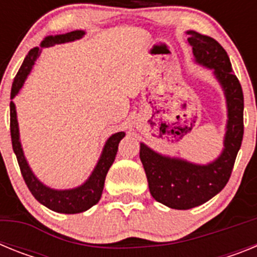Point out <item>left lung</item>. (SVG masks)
I'll list each match as a JSON object with an SVG mask.
<instances>
[{
  "mask_svg": "<svg viewBox=\"0 0 257 257\" xmlns=\"http://www.w3.org/2000/svg\"><path fill=\"white\" fill-rule=\"evenodd\" d=\"M187 33L196 61L213 70L224 90L228 123L224 149L216 160L207 165H196L180 158L162 156L143 143L140 144V160L152 197L175 210H189L203 205L224 189L243 139V92L237 76L233 73L228 54L212 37L194 31Z\"/></svg>",
  "mask_w": 257,
  "mask_h": 257,
  "instance_id": "left-lung-1",
  "label": "left lung"
}]
</instances>
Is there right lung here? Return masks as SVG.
<instances>
[{"mask_svg":"<svg viewBox=\"0 0 257 257\" xmlns=\"http://www.w3.org/2000/svg\"><path fill=\"white\" fill-rule=\"evenodd\" d=\"M85 35L83 31H73L65 35L58 36H49L41 42L40 47H35L28 52L19 72L14 78L13 86H11V99L15 97V95L19 92L23 83L26 81L27 76L31 73L32 68L35 61L37 60L38 56L41 55V51L44 47L54 46L56 44H64V42H70V41L79 40ZM10 133H11V143H13L14 153L17 156L18 163H19L20 171H22L23 179L26 181L27 187L31 190L36 199L44 206H46L50 210L60 213H79L88 210L94 205H96L101 197L104 188V181L108 174V170L114 162V158L117 156L118 144L124 136V133H115L113 134L103 148V153L100 156V160L97 162L96 167L94 169L90 178L83 183L81 187H77L74 189L67 190H55L46 187L41 183L35 174L32 172L31 167L28 166L24 153H23L22 144H20L19 138V127H18L17 119V109L15 104L10 101Z\"/></svg>","mask_w":257,"mask_h":257,"instance_id":"add662e5","label":"right lung"}]
</instances>
